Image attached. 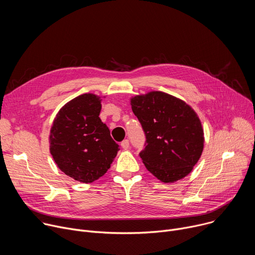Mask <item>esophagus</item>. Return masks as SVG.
I'll list each match as a JSON object with an SVG mask.
<instances>
[{"instance_id": "obj_1", "label": "esophagus", "mask_w": 255, "mask_h": 255, "mask_svg": "<svg viewBox=\"0 0 255 255\" xmlns=\"http://www.w3.org/2000/svg\"><path fill=\"white\" fill-rule=\"evenodd\" d=\"M121 146H122V148H124V149L129 148V140H128V139H124V140L121 142Z\"/></svg>"}]
</instances>
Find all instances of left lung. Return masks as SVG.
I'll use <instances>...</instances> for the list:
<instances>
[{
	"label": "left lung",
	"mask_w": 255,
	"mask_h": 255,
	"mask_svg": "<svg viewBox=\"0 0 255 255\" xmlns=\"http://www.w3.org/2000/svg\"><path fill=\"white\" fill-rule=\"evenodd\" d=\"M131 106L146 138L139 155L148 171L163 183L188 175L204 148V131L193 109L162 92L136 96Z\"/></svg>",
	"instance_id": "8db88e82"
}]
</instances>
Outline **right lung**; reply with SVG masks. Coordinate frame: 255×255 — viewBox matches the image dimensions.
<instances>
[{"mask_svg":"<svg viewBox=\"0 0 255 255\" xmlns=\"http://www.w3.org/2000/svg\"><path fill=\"white\" fill-rule=\"evenodd\" d=\"M101 108L98 96L81 95L60 109L50 130V153L55 163L81 183L103 176L120 149L99 117Z\"/></svg>","mask_w":255,"mask_h":255,"instance_id":"1","label":"right lung"}]
</instances>
